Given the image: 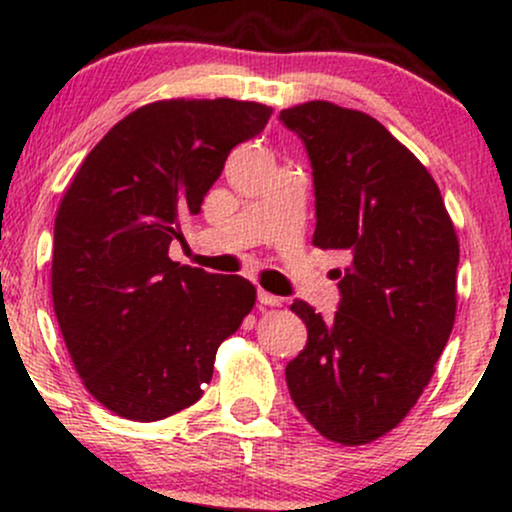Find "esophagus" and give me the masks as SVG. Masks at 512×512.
<instances>
[{"label": "esophagus", "mask_w": 512, "mask_h": 512, "mask_svg": "<svg viewBox=\"0 0 512 512\" xmlns=\"http://www.w3.org/2000/svg\"><path fill=\"white\" fill-rule=\"evenodd\" d=\"M257 298H260L262 305H269V308H276V305H281V301H284V298L274 296V293H269V291H264V289L257 291Z\"/></svg>", "instance_id": "34e87169"}]
</instances>
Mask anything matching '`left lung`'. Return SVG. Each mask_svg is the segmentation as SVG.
<instances>
[{"instance_id":"left-lung-1","label":"left lung","mask_w":512,"mask_h":512,"mask_svg":"<svg viewBox=\"0 0 512 512\" xmlns=\"http://www.w3.org/2000/svg\"><path fill=\"white\" fill-rule=\"evenodd\" d=\"M279 120L313 163V245L351 257L334 320L293 301L308 344L286 385L320 436L366 445L397 428L436 373L455 325L460 243L436 180L375 117L308 101Z\"/></svg>"}]
</instances>
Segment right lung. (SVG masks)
Instances as JSON below:
<instances>
[{
    "mask_svg": "<svg viewBox=\"0 0 512 512\" xmlns=\"http://www.w3.org/2000/svg\"><path fill=\"white\" fill-rule=\"evenodd\" d=\"M272 108L170 98L122 117L88 151L55 219L52 305L81 383L122 419L161 421L202 397L221 342L257 291L243 276L173 262L231 149Z\"/></svg>",
    "mask_w": 512,
    "mask_h": 512,
    "instance_id": "add662e5",
    "label": "right lung"
}]
</instances>
